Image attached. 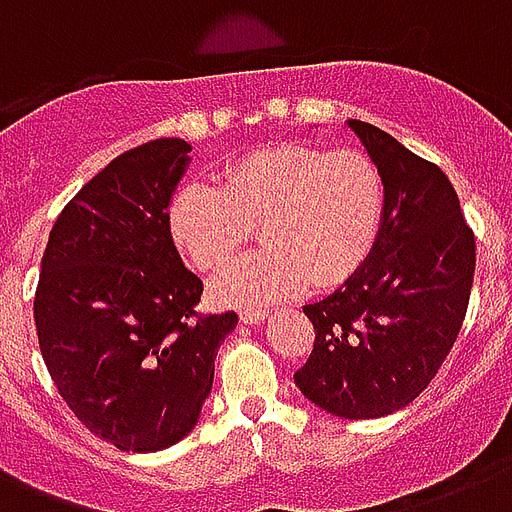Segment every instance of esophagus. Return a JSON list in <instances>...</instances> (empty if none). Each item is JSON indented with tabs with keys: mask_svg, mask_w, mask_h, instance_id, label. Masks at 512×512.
<instances>
[{
	"mask_svg": "<svg viewBox=\"0 0 512 512\" xmlns=\"http://www.w3.org/2000/svg\"><path fill=\"white\" fill-rule=\"evenodd\" d=\"M265 319H268V311H263V308H249V311H241V324H247V327L260 324V321Z\"/></svg>",
	"mask_w": 512,
	"mask_h": 512,
	"instance_id": "obj_1",
	"label": "esophagus"
}]
</instances>
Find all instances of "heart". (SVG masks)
<instances>
[{"label":"heart","mask_w":512,"mask_h":512,"mask_svg":"<svg viewBox=\"0 0 512 512\" xmlns=\"http://www.w3.org/2000/svg\"><path fill=\"white\" fill-rule=\"evenodd\" d=\"M385 220V183L372 156L281 143L225 167L223 185L188 183L167 209L172 241L199 271H220L263 228L265 247L228 265L217 303L260 308L335 289L372 257Z\"/></svg>","instance_id":"heart-1"}]
</instances>
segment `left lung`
Listing matches in <instances>:
<instances>
[{
  "label": "left lung",
  "mask_w": 512,
  "mask_h": 512,
  "mask_svg": "<svg viewBox=\"0 0 512 512\" xmlns=\"http://www.w3.org/2000/svg\"><path fill=\"white\" fill-rule=\"evenodd\" d=\"M348 124L380 167L385 220L364 268L335 295L303 308L316 340L295 382L329 414L372 420L412 404L457 342L476 236L438 164L374 124Z\"/></svg>",
  "instance_id": "8db88e82"
}]
</instances>
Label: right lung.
Segmentation results:
<instances>
[{"instance_id":"add662e5","label":"right lung","mask_w":512,"mask_h":512,"mask_svg":"<svg viewBox=\"0 0 512 512\" xmlns=\"http://www.w3.org/2000/svg\"><path fill=\"white\" fill-rule=\"evenodd\" d=\"M191 146L124 151L68 201L34 295L39 350L76 420L122 452H159L196 425L217 348L239 316L201 313L167 207Z\"/></svg>"}]
</instances>
